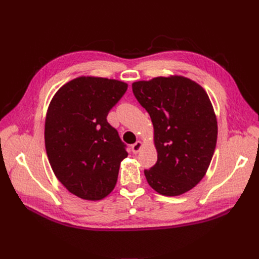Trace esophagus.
I'll return each instance as SVG.
<instances>
[{
	"label": "esophagus",
	"instance_id": "1",
	"mask_svg": "<svg viewBox=\"0 0 259 259\" xmlns=\"http://www.w3.org/2000/svg\"><path fill=\"white\" fill-rule=\"evenodd\" d=\"M142 147H143V143L141 141H138L134 145H132V151L134 153H137L139 150L142 149Z\"/></svg>",
	"mask_w": 259,
	"mask_h": 259
}]
</instances>
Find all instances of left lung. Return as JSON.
<instances>
[{"label": "left lung", "mask_w": 259, "mask_h": 259, "mask_svg": "<svg viewBox=\"0 0 259 259\" xmlns=\"http://www.w3.org/2000/svg\"><path fill=\"white\" fill-rule=\"evenodd\" d=\"M133 93L149 113L156 164L145 170L148 184L164 196H179L205 177L213 156L218 126L210 99L183 76L135 81Z\"/></svg>", "instance_id": "8db88e82"}]
</instances>
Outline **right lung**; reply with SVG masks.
<instances>
[{"label":"right lung","mask_w":259,"mask_h":259,"mask_svg":"<svg viewBox=\"0 0 259 259\" xmlns=\"http://www.w3.org/2000/svg\"><path fill=\"white\" fill-rule=\"evenodd\" d=\"M126 90L127 83L120 80L81 76L63 85L49 104V162L61 183L79 198L102 199L116 184L126 145L107 116Z\"/></svg>","instance_id":"obj_1"}]
</instances>
